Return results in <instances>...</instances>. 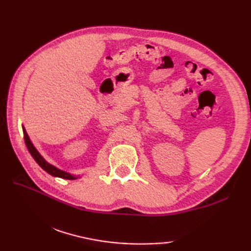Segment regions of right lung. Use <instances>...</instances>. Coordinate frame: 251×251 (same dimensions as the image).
<instances>
[{
	"instance_id": "add662e5",
	"label": "right lung",
	"mask_w": 251,
	"mask_h": 251,
	"mask_svg": "<svg viewBox=\"0 0 251 251\" xmlns=\"http://www.w3.org/2000/svg\"><path fill=\"white\" fill-rule=\"evenodd\" d=\"M23 131H24V138H25V146L28 148V150L30 152V154L32 155V157L34 158V161L40 165V166L43 168L46 173H49L50 175H51L52 177H57V178H62V179H68V180H75L77 178H79V176H75L72 175L70 173H67L65 170H61L59 168H57L54 165H51L50 163H49L46 159L41 155L40 152L36 150V148L33 146V143L31 142L29 135L26 134L25 128L23 125Z\"/></svg>"
}]
</instances>
